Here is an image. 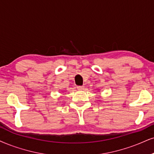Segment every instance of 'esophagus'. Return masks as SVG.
Here are the masks:
<instances>
[{
    "label": "esophagus",
    "mask_w": 154,
    "mask_h": 154,
    "mask_svg": "<svg viewBox=\"0 0 154 154\" xmlns=\"http://www.w3.org/2000/svg\"><path fill=\"white\" fill-rule=\"evenodd\" d=\"M85 88H84V86H77V89L78 90H80V91H82V90H83V89H84Z\"/></svg>",
    "instance_id": "obj_1"
}]
</instances>
